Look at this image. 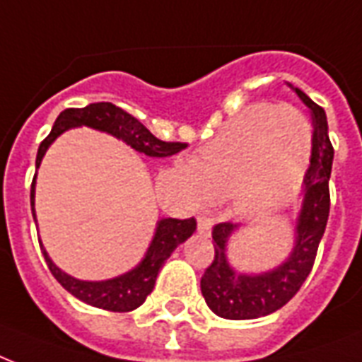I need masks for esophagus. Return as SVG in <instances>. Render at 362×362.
<instances>
[{
  "label": "esophagus",
  "mask_w": 362,
  "mask_h": 362,
  "mask_svg": "<svg viewBox=\"0 0 362 362\" xmlns=\"http://www.w3.org/2000/svg\"><path fill=\"white\" fill-rule=\"evenodd\" d=\"M198 232H200L202 236H209L211 234V219L198 217Z\"/></svg>",
  "instance_id": "34e87169"
}]
</instances>
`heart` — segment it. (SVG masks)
Segmentation results:
<instances>
[{
    "instance_id": "obj_1",
    "label": "heart",
    "mask_w": 362,
    "mask_h": 362,
    "mask_svg": "<svg viewBox=\"0 0 362 362\" xmlns=\"http://www.w3.org/2000/svg\"><path fill=\"white\" fill-rule=\"evenodd\" d=\"M310 143V124L298 109L257 103L238 115L198 160L179 164L177 175L194 198L234 196L242 215H259L295 190Z\"/></svg>"
}]
</instances>
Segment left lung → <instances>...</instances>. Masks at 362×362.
<instances>
[{"label": "left lung", "mask_w": 362, "mask_h": 362, "mask_svg": "<svg viewBox=\"0 0 362 362\" xmlns=\"http://www.w3.org/2000/svg\"><path fill=\"white\" fill-rule=\"evenodd\" d=\"M312 113V158L304 177L302 207L296 219L295 247L281 264L262 274L236 272L226 259V245L238 225L219 223L213 226L215 257L202 276L200 287L213 313L225 319H257L277 312L298 293L315 262L330 209L329 179L334 149L329 139L325 109L295 88Z\"/></svg>", "instance_id": "obj_1"}]
</instances>
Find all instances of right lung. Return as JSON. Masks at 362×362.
I'll list each match as a JSON object with an SVG mask.
<instances>
[{"label": "right lung", "mask_w": 362, "mask_h": 362, "mask_svg": "<svg viewBox=\"0 0 362 362\" xmlns=\"http://www.w3.org/2000/svg\"><path fill=\"white\" fill-rule=\"evenodd\" d=\"M77 126H88L94 130L111 134L117 139H122L126 145H130L132 149H136L137 153L155 156V158L172 156L187 147V143L162 141V139L155 137L136 117L126 113L124 109L117 107L115 103L98 102L81 109H64L58 115L50 134L39 145L35 166L39 168L45 153L56 137L69 128H77ZM35 177H37V173L33 175L32 194H30L33 221H35V207H33V204H35ZM194 230V217L192 219H160L156 223L155 236H153V242H151L141 262L122 276L105 279V281H83V279L71 277L50 260L43 243L39 242V245H41L47 266L52 272V276L56 277V281L60 283L67 293H71L75 298H79L81 302L90 304L94 308L107 310V312H132V310L141 306L145 298L151 295L162 264L170 259V255L175 251L179 243H183L187 238L192 236Z\"/></svg>", "instance_id": "obj_1"}]
</instances>
